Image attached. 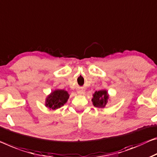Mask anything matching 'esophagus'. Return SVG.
I'll return each mask as SVG.
<instances>
[{
    "instance_id": "obj_1",
    "label": "esophagus",
    "mask_w": 157,
    "mask_h": 157,
    "mask_svg": "<svg viewBox=\"0 0 157 157\" xmlns=\"http://www.w3.org/2000/svg\"><path fill=\"white\" fill-rule=\"evenodd\" d=\"M77 92H78V94H83L85 93V90H84L83 89H79V90L77 91Z\"/></svg>"
}]
</instances>
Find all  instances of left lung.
I'll return each instance as SVG.
<instances>
[{
  "instance_id": "obj_1",
  "label": "left lung",
  "mask_w": 157,
  "mask_h": 157,
  "mask_svg": "<svg viewBox=\"0 0 157 157\" xmlns=\"http://www.w3.org/2000/svg\"><path fill=\"white\" fill-rule=\"evenodd\" d=\"M109 95L106 90L96 91L93 94L92 101L94 106L98 108H104L108 102Z\"/></svg>"
}]
</instances>
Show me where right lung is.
Returning <instances> with one entry per match:
<instances>
[{
	"label": "right lung",
	"mask_w": 157,
	"mask_h": 157,
	"mask_svg": "<svg viewBox=\"0 0 157 157\" xmlns=\"http://www.w3.org/2000/svg\"><path fill=\"white\" fill-rule=\"evenodd\" d=\"M69 94L64 90H56L53 91L46 99L45 106L49 109L56 110L60 108L67 101Z\"/></svg>",
	"instance_id": "1"
}]
</instances>
